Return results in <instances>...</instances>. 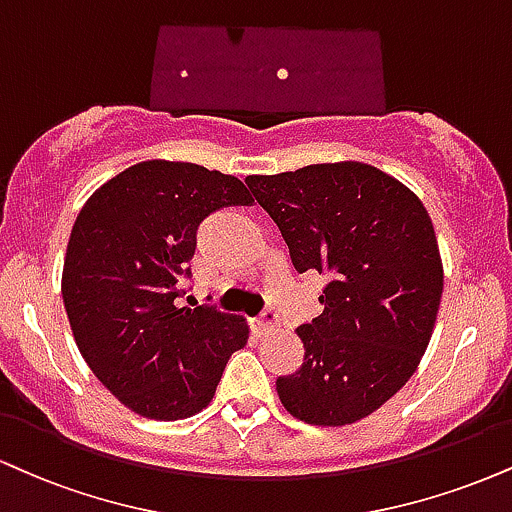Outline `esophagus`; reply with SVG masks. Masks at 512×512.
Here are the masks:
<instances>
[{"label": "esophagus", "mask_w": 512, "mask_h": 512, "mask_svg": "<svg viewBox=\"0 0 512 512\" xmlns=\"http://www.w3.org/2000/svg\"><path fill=\"white\" fill-rule=\"evenodd\" d=\"M279 326V315H276L274 310H264L260 317L255 319V331L257 334H267V331H272Z\"/></svg>", "instance_id": "esophagus-1"}]
</instances>
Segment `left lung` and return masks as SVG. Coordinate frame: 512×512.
Instances as JSON below:
<instances>
[{"instance_id":"obj_1","label":"left lung","mask_w":512,"mask_h":512,"mask_svg":"<svg viewBox=\"0 0 512 512\" xmlns=\"http://www.w3.org/2000/svg\"><path fill=\"white\" fill-rule=\"evenodd\" d=\"M276 221L298 274H324V312L298 326L305 357L276 379L300 422L343 427L403 389L432 338L443 291L439 243L422 200L362 162L245 178Z\"/></svg>"}]
</instances>
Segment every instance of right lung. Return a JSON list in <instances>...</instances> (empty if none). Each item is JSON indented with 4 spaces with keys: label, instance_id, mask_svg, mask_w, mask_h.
I'll return each instance as SVG.
<instances>
[{
    "label": "right lung",
    "instance_id": "obj_1",
    "mask_svg": "<svg viewBox=\"0 0 512 512\" xmlns=\"http://www.w3.org/2000/svg\"><path fill=\"white\" fill-rule=\"evenodd\" d=\"M236 176L150 159L88 197L66 248L61 295L76 346L128 410L159 422L207 408L248 322L217 307H178L200 221L250 205Z\"/></svg>",
    "mask_w": 512,
    "mask_h": 512
}]
</instances>
